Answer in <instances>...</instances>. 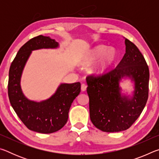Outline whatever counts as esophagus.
<instances>
[{
    "label": "esophagus",
    "instance_id": "obj_1",
    "mask_svg": "<svg viewBox=\"0 0 159 159\" xmlns=\"http://www.w3.org/2000/svg\"><path fill=\"white\" fill-rule=\"evenodd\" d=\"M86 88H87V85L84 84V83H83V84L81 85V90L82 91H85Z\"/></svg>",
    "mask_w": 159,
    "mask_h": 159
}]
</instances>
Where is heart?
<instances>
[{"label":"heart","instance_id":"1","mask_svg":"<svg viewBox=\"0 0 159 159\" xmlns=\"http://www.w3.org/2000/svg\"><path fill=\"white\" fill-rule=\"evenodd\" d=\"M99 59L95 66L92 69L93 74L101 75L108 70L114 62L116 58V52L114 48H108L105 45H98L90 50L82 58L80 63L83 65L90 64Z\"/></svg>","mask_w":159,"mask_h":159}]
</instances>
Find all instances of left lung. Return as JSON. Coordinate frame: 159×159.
<instances>
[{
    "label": "left lung",
    "mask_w": 159,
    "mask_h": 159,
    "mask_svg": "<svg viewBox=\"0 0 159 159\" xmlns=\"http://www.w3.org/2000/svg\"><path fill=\"white\" fill-rule=\"evenodd\" d=\"M125 53L115 69L86 77L90 118L97 128L107 133L125 130L143 111L149 96V67L138 47L125 39ZM128 77L135 82L131 99L120 94L119 82Z\"/></svg>",
    "instance_id": "8db88e82"
}]
</instances>
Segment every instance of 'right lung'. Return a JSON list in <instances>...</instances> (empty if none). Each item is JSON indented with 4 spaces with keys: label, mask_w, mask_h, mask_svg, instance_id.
<instances>
[{
    "label": "right lung",
    "mask_w": 159,
    "mask_h": 159,
    "mask_svg": "<svg viewBox=\"0 0 159 159\" xmlns=\"http://www.w3.org/2000/svg\"><path fill=\"white\" fill-rule=\"evenodd\" d=\"M58 46L50 37H34L21 47L10 67L7 90L10 104L26 128L37 133H52L63 128L72 102L80 92V83L77 82L61 83L51 98L41 102L29 100L22 93L20 79L31 51Z\"/></svg>",
    "instance_id": "add662e5"
}]
</instances>
